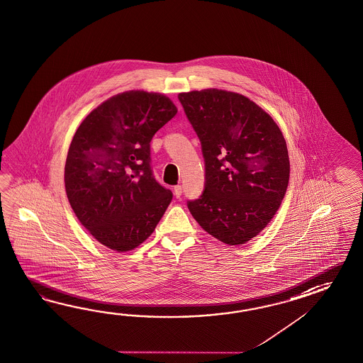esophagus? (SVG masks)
I'll return each mask as SVG.
<instances>
[{
	"label": "esophagus",
	"instance_id": "34e87169",
	"mask_svg": "<svg viewBox=\"0 0 363 363\" xmlns=\"http://www.w3.org/2000/svg\"><path fill=\"white\" fill-rule=\"evenodd\" d=\"M173 193L176 195V198H179L181 194H182V187L181 185L174 186V189H173Z\"/></svg>",
	"mask_w": 363,
	"mask_h": 363
}]
</instances>
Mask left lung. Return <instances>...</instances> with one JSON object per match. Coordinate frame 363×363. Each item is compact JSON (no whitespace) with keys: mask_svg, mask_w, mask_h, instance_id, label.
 Returning a JSON list of instances; mask_svg holds the SVG:
<instances>
[{"mask_svg":"<svg viewBox=\"0 0 363 363\" xmlns=\"http://www.w3.org/2000/svg\"><path fill=\"white\" fill-rule=\"evenodd\" d=\"M202 143L206 185L187 207L215 239L242 245L274 218L290 178L286 140L274 119L249 98L223 89L179 93Z\"/></svg>","mask_w":363,"mask_h":363,"instance_id":"1","label":"left lung"}]
</instances>
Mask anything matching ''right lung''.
I'll list each match as a JSON object with an SVG mask.
<instances>
[{"mask_svg": "<svg viewBox=\"0 0 363 363\" xmlns=\"http://www.w3.org/2000/svg\"><path fill=\"white\" fill-rule=\"evenodd\" d=\"M177 111L164 94L128 90L90 111L72 139L64 172L72 210L118 253L148 239L172 201L152 176L150 143Z\"/></svg>", "mask_w": 363, "mask_h": 363, "instance_id": "1", "label": "right lung"}]
</instances>
